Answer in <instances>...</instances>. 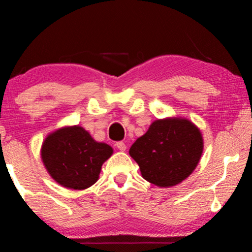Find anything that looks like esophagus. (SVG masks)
<instances>
[{
	"label": "esophagus",
	"mask_w": 252,
	"mask_h": 252,
	"mask_svg": "<svg viewBox=\"0 0 252 252\" xmlns=\"http://www.w3.org/2000/svg\"><path fill=\"white\" fill-rule=\"evenodd\" d=\"M116 146H117V148H118L120 151H125L126 150V144L124 143V142H117Z\"/></svg>",
	"instance_id": "1"
}]
</instances>
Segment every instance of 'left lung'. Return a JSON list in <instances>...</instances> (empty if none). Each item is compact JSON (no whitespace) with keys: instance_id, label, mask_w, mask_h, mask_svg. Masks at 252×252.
Returning a JSON list of instances; mask_svg holds the SVG:
<instances>
[{"instance_id":"1","label":"left lung","mask_w":252,"mask_h":252,"mask_svg":"<svg viewBox=\"0 0 252 252\" xmlns=\"http://www.w3.org/2000/svg\"><path fill=\"white\" fill-rule=\"evenodd\" d=\"M204 141L194 123L182 117L153 122L132 144L129 155L139 164L141 175L159 188L181 184L199 163Z\"/></svg>"}]
</instances>
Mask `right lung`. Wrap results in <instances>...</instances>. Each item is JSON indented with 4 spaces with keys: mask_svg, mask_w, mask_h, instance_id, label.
<instances>
[{
    "mask_svg": "<svg viewBox=\"0 0 252 252\" xmlns=\"http://www.w3.org/2000/svg\"><path fill=\"white\" fill-rule=\"evenodd\" d=\"M40 154L47 172L58 185L84 190L98 180L102 165L112 156L113 149L95 141L84 127L73 125L48 134Z\"/></svg>",
    "mask_w": 252,
    "mask_h": 252,
    "instance_id": "right-lung-1",
    "label": "right lung"
}]
</instances>
